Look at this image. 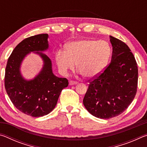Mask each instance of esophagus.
Instances as JSON below:
<instances>
[{"mask_svg": "<svg viewBox=\"0 0 147 147\" xmlns=\"http://www.w3.org/2000/svg\"><path fill=\"white\" fill-rule=\"evenodd\" d=\"M78 84V82L76 81H73V80H71L69 82V85L70 86H73V85H76V84Z\"/></svg>", "mask_w": 147, "mask_h": 147, "instance_id": "obj_1", "label": "esophagus"}]
</instances>
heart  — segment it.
<instances>
[{
  "label": "heart",
  "mask_w": 147,
  "mask_h": 147,
  "mask_svg": "<svg viewBox=\"0 0 147 147\" xmlns=\"http://www.w3.org/2000/svg\"><path fill=\"white\" fill-rule=\"evenodd\" d=\"M111 47L105 41L81 39L67 45L65 51L59 49L56 53V62L61 74L77 69L88 78H93L102 73L109 61Z\"/></svg>",
  "instance_id": "heart-1"
}]
</instances>
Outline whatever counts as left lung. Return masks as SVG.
Segmentation results:
<instances>
[{
    "instance_id": "1",
    "label": "left lung",
    "mask_w": 147,
    "mask_h": 147,
    "mask_svg": "<svg viewBox=\"0 0 147 147\" xmlns=\"http://www.w3.org/2000/svg\"><path fill=\"white\" fill-rule=\"evenodd\" d=\"M113 47L110 63L89 82L83 103L96 117L108 119L120 115L135 97L138 81L136 59L127 45L109 36Z\"/></svg>"
}]
</instances>
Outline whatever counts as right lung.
<instances>
[{
    "label": "right lung",
    "instance_id": "right-lung-1",
    "mask_svg": "<svg viewBox=\"0 0 147 147\" xmlns=\"http://www.w3.org/2000/svg\"><path fill=\"white\" fill-rule=\"evenodd\" d=\"M49 35L42 34L24 39L16 46L9 57L5 70L4 85L11 102L21 112L34 117L49 114L55 108L62 89L68 86V80L54 75L51 59L41 53L49 49ZM36 51L44 60L38 76L27 81L20 67L25 56Z\"/></svg>",
    "mask_w": 147,
    "mask_h": 147
}]
</instances>
